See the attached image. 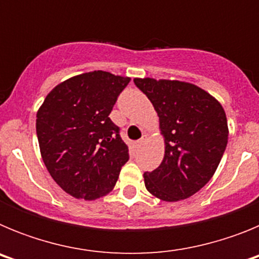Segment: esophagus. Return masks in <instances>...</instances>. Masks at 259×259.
I'll use <instances>...</instances> for the list:
<instances>
[{
    "mask_svg": "<svg viewBox=\"0 0 259 259\" xmlns=\"http://www.w3.org/2000/svg\"><path fill=\"white\" fill-rule=\"evenodd\" d=\"M146 140H148V136H146V135H143V137H141L140 140H139V144H144V143H146Z\"/></svg>",
    "mask_w": 259,
    "mask_h": 259,
    "instance_id": "esophagus-1",
    "label": "esophagus"
}]
</instances>
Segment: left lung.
<instances>
[{"mask_svg": "<svg viewBox=\"0 0 259 259\" xmlns=\"http://www.w3.org/2000/svg\"><path fill=\"white\" fill-rule=\"evenodd\" d=\"M154 106L164 137V157L144 174L146 189L167 202L200 191L218 168L228 141L223 107L197 85L179 80L134 79Z\"/></svg>", "mask_w": 259, "mask_h": 259, "instance_id": "obj_1", "label": "left lung"}]
</instances>
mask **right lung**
<instances>
[{
    "label": "right lung",
    "mask_w": 259,
    "mask_h": 259,
    "mask_svg": "<svg viewBox=\"0 0 259 259\" xmlns=\"http://www.w3.org/2000/svg\"><path fill=\"white\" fill-rule=\"evenodd\" d=\"M130 77L92 71L58 84L36 115L42 161L54 182L75 198L96 200L115 187L130 159L109 118Z\"/></svg>",
    "instance_id": "add662e5"
}]
</instances>
